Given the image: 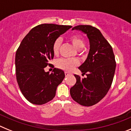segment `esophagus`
<instances>
[{"label": "esophagus", "instance_id": "esophagus-1", "mask_svg": "<svg viewBox=\"0 0 131 131\" xmlns=\"http://www.w3.org/2000/svg\"><path fill=\"white\" fill-rule=\"evenodd\" d=\"M69 75H71V73H69L67 72V71H66V72H65V75H66V77H67V76H69Z\"/></svg>", "mask_w": 131, "mask_h": 131}]
</instances>
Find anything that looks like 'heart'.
Segmentation results:
<instances>
[{
  "label": "heart",
  "instance_id": "obj_1",
  "mask_svg": "<svg viewBox=\"0 0 131 131\" xmlns=\"http://www.w3.org/2000/svg\"><path fill=\"white\" fill-rule=\"evenodd\" d=\"M69 40H71L74 47L77 49H81L84 47V41L81 36L79 35H73L69 37ZM61 43H62L61 38H57L54 41L52 44V51L54 54H58ZM78 65V60L76 59L61 58L56 61V66L60 69L66 71H72Z\"/></svg>",
  "mask_w": 131,
  "mask_h": 131
}]
</instances>
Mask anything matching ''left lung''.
<instances>
[{"label": "left lung", "instance_id": "left-lung-1", "mask_svg": "<svg viewBox=\"0 0 131 131\" xmlns=\"http://www.w3.org/2000/svg\"><path fill=\"white\" fill-rule=\"evenodd\" d=\"M86 33L90 50L85 62L79 68L86 78L77 75L76 83L70 89L71 98L84 106H92L100 101L111 87L115 74L116 62L110 44L99 29L89 25L74 27Z\"/></svg>", "mask_w": 131, "mask_h": 131}]
</instances>
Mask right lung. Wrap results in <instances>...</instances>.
I'll list each match as a JSON object with an SVG mask.
<instances>
[{
  "instance_id": "obj_1",
  "label": "right lung",
  "mask_w": 131,
  "mask_h": 131,
  "mask_svg": "<svg viewBox=\"0 0 131 131\" xmlns=\"http://www.w3.org/2000/svg\"><path fill=\"white\" fill-rule=\"evenodd\" d=\"M71 25L40 24L33 27L21 42L16 54L17 82L21 93L33 104L42 105L54 98L58 86L65 77L63 71L54 68L45 72L54 58L52 44Z\"/></svg>"
}]
</instances>
